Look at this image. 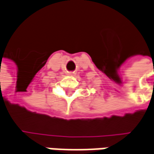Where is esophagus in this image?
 <instances>
[{
    "mask_svg": "<svg viewBox=\"0 0 154 154\" xmlns=\"http://www.w3.org/2000/svg\"><path fill=\"white\" fill-rule=\"evenodd\" d=\"M67 74H68V75H70V76H73V75L75 74V73H74V72H70V73H68Z\"/></svg>",
    "mask_w": 154,
    "mask_h": 154,
    "instance_id": "obj_1",
    "label": "esophagus"
}]
</instances>
